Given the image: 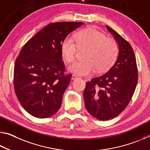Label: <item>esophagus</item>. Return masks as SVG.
<instances>
[{"mask_svg": "<svg viewBox=\"0 0 150 150\" xmlns=\"http://www.w3.org/2000/svg\"><path fill=\"white\" fill-rule=\"evenodd\" d=\"M79 77H80L78 75H76V74L72 75V79H77V78H79Z\"/></svg>", "mask_w": 150, "mask_h": 150, "instance_id": "34e87169", "label": "esophagus"}]
</instances>
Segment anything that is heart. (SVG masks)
<instances>
[{"label": "heart", "instance_id": "b5f03b06", "mask_svg": "<svg viewBox=\"0 0 150 150\" xmlns=\"http://www.w3.org/2000/svg\"><path fill=\"white\" fill-rule=\"evenodd\" d=\"M85 49L83 60L76 61L69 66V70L80 75H89L97 69L99 72L111 68L117 58L119 49L113 38L96 28L81 30L78 33L76 41L68 37L61 45V54L67 62L74 60L78 49Z\"/></svg>", "mask_w": 150, "mask_h": 150}]
</instances>
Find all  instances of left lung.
<instances>
[{"instance_id":"1","label":"left lung","mask_w":150,"mask_h":150,"mask_svg":"<svg viewBox=\"0 0 150 150\" xmlns=\"http://www.w3.org/2000/svg\"><path fill=\"white\" fill-rule=\"evenodd\" d=\"M107 28L119 45V54L113 66L105 74L86 83L85 105L99 121L111 120L126 108L138 80L135 56L131 45L109 26Z\"/></svg>"}]
</instances>
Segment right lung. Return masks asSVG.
Wrapping results in <instances>:
<instances>
[{
  "mask_svg": "<svg viewBox=\"0 0 150 150\" xmlns=\"http://www.w3.org/2000/svg\"><path fill=\"white\" fill-rule=\"evenodd\" d=\"M82 22L50 23L26 42L14 67V89L23 108L38 118L60 109L71 74H65L61 45Z\"/></svg>",
  "mask_w": 150,
  "mask_h": 150,
  "instance_id": "add662e5",
  "label": "right lung"
}]
</instances>
